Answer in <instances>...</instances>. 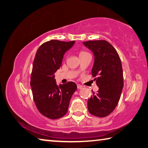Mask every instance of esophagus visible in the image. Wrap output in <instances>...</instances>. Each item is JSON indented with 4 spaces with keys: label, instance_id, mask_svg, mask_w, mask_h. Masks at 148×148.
Here are the masks:
<instances>
[{
    "label": "esophagus",
    "instance_id": "esophagus-1",
    "mask_svg": "<svg viewBox=\"0 0 148 148\" xmlns=\"http://www.w3.org/2000/svg\"><path fill=\"white\" fill-rule=\"evenodd\" d=\"M82 88H83V86H81V84H77V88L78 89H82Z\"/></svg>",
    "mask_w": 148,
    "mask_h": 148
}]
</instances>
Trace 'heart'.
Returning <instances> with one entry per match:
<instances>
[{"label": "heart", "mask_w": 148, "mask_h": 148, "mask_svg": "<svg viewBox=\"0 0 148 148\" xmlns=\"http://www.w3.org/2000/svg\"><path fill=\"white\" fill-rule=\"evenodd\" d=\"M87 53H86V52H85V51H81L79 53V55H82V54H87Z\"/></svg>", "instance_id": "1"}]
</instances>
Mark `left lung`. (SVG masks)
Returning a JSON list of instances; mask_svg holds the SVG:
<instances>
[{
    "mask_svg": "<svg viewBox=\"0 0 148 148\" xmlns=\"http://www.w3.org/2000/svg\"><path fill=\"white\" fill-rule=\"evenodd\" d=\"M94 55L92 73L97 77L98 91L93 92L88 100V108L91 114L105 117L115 109L123 87V69L117 51L107 41L95 40L83 42ZM93 92V91H92Z\"/></svg>",
    "mask_w": 148,
    "mask_h": 148,
    "instance_id": "1",
    "label": "left lung"
}]
</instances>
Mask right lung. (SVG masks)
Returning a JSON list of instances; mask_svg holds the SVG:
<instances>
[{
	"instance_id": "right-lung-1",
	"label": "right lung",
	"mask_w": 148,
	"mask_h": 148,
	"mask_svg": "<svg viewBox=\"0 0 148 148\" xmlns=\"http://www.w3.org/2000/svg\"><path fill=\"white\" fill-rule=\"evenodd\" d=\"M75 42L47 41L39 47L34 60L30 80L34 101L39 112L52 120L66 114L72 95L77 90L73 82L58 86L54 79V73L60 67L65 53Z\"/></svg>"
}]
</instances>
